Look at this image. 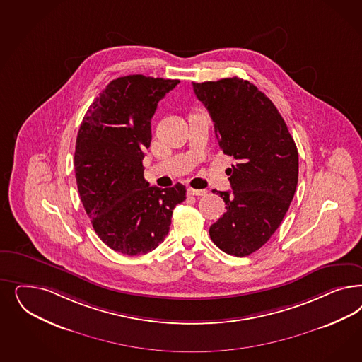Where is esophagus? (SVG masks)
<instances>
[{
  "mask_svg": "<svg viewBox=\"0 0 362 362\" xmlns=\"http://www.w3.org/2000/svg\"><path fill=\"white\" fill-rule=\"evenodd\" d=\"M187 194L196 196V197H201V196H206V194H208V190H205V189H193V187H189V189H187Z\"/></svg>",
  "mask_w": 362,
  "mask_h": 362,
  "instance_id": "34e87169",
  "label": "esophagus"
}]
</instances>
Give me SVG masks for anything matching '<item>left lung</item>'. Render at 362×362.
I'll return each mask as SVG.
<instances>
[{
  "label": "left lung",
  "mask_w": 362,
  "mask_h": 362,
  "mask_svg": "<svg viewBox=\"0 0 362 362\" xmlns=\"http://www.w3.org/2000/svg\"><path fill=\"white\" fill-rule=\"evenodd\" d=\"M208 109L229 168L230 192H217L226 211L210 226L222 252L245 257L265 245L291 206L298 181V152L277 107L241 78L193 82Z\"/></svg>",
  "instance_id": "8db88e82"
}]
</instances>
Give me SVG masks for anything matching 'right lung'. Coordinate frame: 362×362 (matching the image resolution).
Here are the masks:
<instances>
[{"instance_id":"right-lung-1","label":"right lung","mask_w":362,"mask_h":362,"mask_svg":"<svg viewBox=\"0 0 362 362\" xmlns=\"http://www.w3.org/2000/svg\"><path fill=\"white\" fill-rule=\"evenodd\" d=\"M178 82L119 77L107 83L82 119L74 152L78 193L94 232L118 253L154 250L169 233L175 205L187 199L182 184L149 187L142 165L153 115Z\"/></svg>"}]
</instances>
